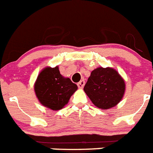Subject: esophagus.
<instances>
[{
	"mask_svg": "<svg viewBox=\"0 0 153 153\" xmlns=\"http://www.w3.org/2000/svg\"><path fill=\"white\" fill-rule=\"evenodd\" d=\"M85 85V81L84 80H81L79 83H78V86H79V88H82Z\"/></svg>",
	"mask_w": 153,
	"mask_h": 153,
	"instance_id": "esophagus-1",
	"label": "esophagus"
}]
</instances>
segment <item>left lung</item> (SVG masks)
I'll use <instances>...</instances> for the list:
<instances>
[{
	"mask_svg": "<svg viewBox=\"0 0 153 153\" xmlns=\"http://www.w3.org/2000/svg\"><path fill=\"white\" fill-rule=\"evenodd\" d=\"M84 91L95 106L108 110L122 100L125 83L115 69L100 67L91 72Z\"/></svg>",
	"mask_w": 153,
	"mask_h": 153,
	"instance_id": "1",
	"label": "left lung"
}]
</instances>
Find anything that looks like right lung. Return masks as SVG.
Instances as JSON below:
<instances>
[{
	"instance_id": "1",
	"label": "right lung",
	"mask_w": 153,
	"mask_h": 153,
	"mask_svg": "<svg viewBox=\"0 0 153 153\" xmlns=\"http://www.w3.org/2000/svg\"><path fill=\"white\" fill-rule=\"evenodd\" d=\"M77 88V85L69 78L61 75L58 66L43 69L34 85L36 95L41 104L52 110L62 109Z\"/></svg>"
}]
</instances>
